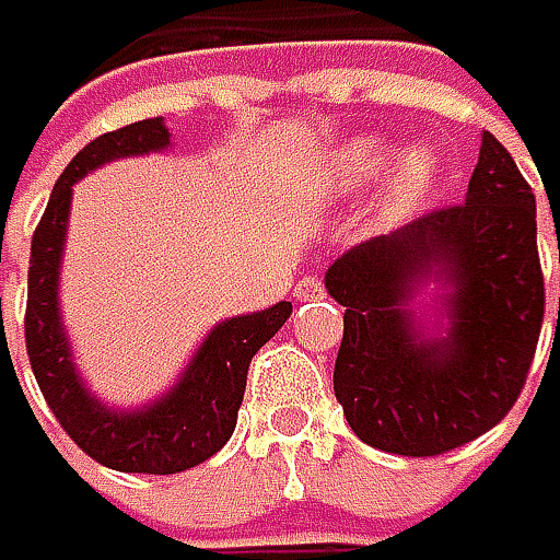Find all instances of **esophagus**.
<instances>
[{"label": "esophagus", "mask_w": 560, "mask_h": 560, "mask_svg": "<svg viewBox=\"0 0 560 560\" xmlns=\"http://www.w3.org/2000/svg\"><path fill=\"white\" fill-rule=\"evenodd\" d=\"M323 294H326V288H323V281L316 279V276H304V279L294 284V298L298 301H316Z\"/></svg>", "instance_id": "obj_1"}]
</instances>
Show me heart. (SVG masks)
<instances>
[{"instance_id": "obj_1", "label": "heart", "mask_w": 560, "mask_h": 560, "mask_svg": "<svg viewBox=\"0 0 560 560\" xmlns=\"http://www.w3.org/2000/svg\"><path fill=\"white\" fill-rule=\"evenodd\" d=\"M389 160H393V142L380 136H358L332 154L329 177L339 189H361L377 180ZM434 174H438V154L431 145H411L402 151L386 174V186H383L386 209L399 212L415 206L428 192Z\"/></svg>"}]
</instances>
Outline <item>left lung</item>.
Here are the masks:
<instances>
[{
  "instance_id": "obj_1",
  "label": "left lung",
  "mask_w": 560,
  "mask_h": 560,
  "mask_svg": "<svg viewBox=\"0 0 560 560\" xmlns=\"http://www.w3.org/2000/svg\"><path fill=\"white\" fill-rule=\"evenodd\" d=\"M428 275L451 284L441 340H424L405 311ZM326 288L346 307L332 389L351 431L396 456L469 444L520 399L542 332L533 186L485 132L466 202L351 247Z\"/></svg>"
}]
</instances>
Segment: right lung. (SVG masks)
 <instances>
[{
    "mask_svg": "<svg viewBox=\"0 0 560 560\" xmlns=\"http://www.w3.org/2000/svg\"><path fill=\"white\" fill-rule=\"evenodd\" d=\"M167 145H171V132L161 122V116L129 122L88 142L52 186L47 212L31 241L24 342H27L34 377L62 431L91 459L116 472L174 476L214 456L234 434L253 354L291 316V304L281 301L269 311L218 323L212 336L196 351L180 383L149 409L110 411L88 396V389L75 374L69 339L59 323V304H56L59 256L66 241L72 183L82 180L88 171L114 158L145 154Z\"/></svg>",
    "mask_w": 560,
    "mask_h": 560,
    "instance_id": "add662e5",
    "label": "right lung"
}]
</instances>
